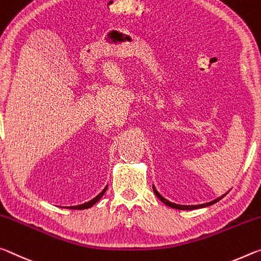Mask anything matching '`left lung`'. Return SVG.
Listing matches in <instances>:
<instances>
[{
  "label": "left lung",
  "mask_w": 261,
  "mask_h": 261,
  "mask_svg": "<svg viewBox=\"0 0 261 261\" xmlns=\"http://www.w3.org/2000/svg\"><path fill=\"white\" fill-rule=\"evenodd\" d=\"M152 190H153V193L156 194V196L157 198H159L162 202L163 203H165L166 206H169V207H171V208H174V209H180V211H192V209H199V208H204V207H208V206H212V204H214V203H216L217 201H220V200L223 198V196L227 194H223V195H221L220 198H217V199H215V200H213V201H211V202H207V203H201V204H192V206H185V204H177V203H173V202H171V201H169V200H166L164 196H162L160 193H159V191L156 190V187L152 185Z\"/></svg>",
  "instance_id": "obj_1"
}]
</instances>
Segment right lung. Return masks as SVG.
I'll return each instance as SVG.
<instances>
[{"label": "right lung", "mask_w": 261, "mask_h": 261, "mask_svg": "<svg viewBox=\"0 0 261 261\" xmlns=\"http://www.w3.org/2000/svg\"><path fill=\"white\" fill-rule=\"evenodd\" d=\"M106 190H108V186L105 187L104 190H102L99 194H98L97 196H95V198H93L92 200H90V201H88V202H85V203H82V204H77V206H70V207H67V208H69V209H88V208H90V207H92L93 204H95L96 202H98L100 200V198L102 195H104V193L106 192ZM66 208V207H65Z\"/></svg>", "instance_id": "right-lung-1"}]
</instances>
